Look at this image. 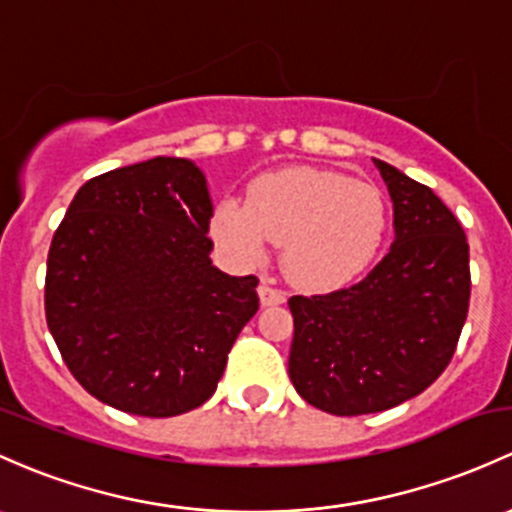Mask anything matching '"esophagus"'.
I'll return each mask as SVG.
<instances>
[{
    "instance_id": "esophagus-1",
    "label": "esophagus",
    "mask_w": 512,
    "mask_h": 512,
    "mask_svg": "<svg viewBox=\"0 0 512 512\" xmlns=\"http://www.w3.org/2000/svg\"><path fill=\"white\" fill-rule=\"evenodd\" d=\"M260 301H262V306L284 304V301H287V294H284V289L274 287L272 282H262L260 284Z\"/></svg>"
}]
</instances>
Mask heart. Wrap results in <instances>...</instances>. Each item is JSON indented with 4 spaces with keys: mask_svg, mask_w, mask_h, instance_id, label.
<instances>
[{
    "mask_svg": "<svg viewBox=\"0 0 512 512\" xmlns=\"http://www.w3.org/2000/svg\"><path fill=\"white\" fill-rule=\"evenodd\" d=\"M211 230L245 262L260 260L267 242L284 245L289 279L326 292L373 265L387 233V206L378 188L341 171L292 166L252 181L245 203H220Z\"/></svg>",
    "mask_w": 512,
    "mask_h": 512,
    "instance_id": "b5f03b06",
    "label": "heart"
}]
</instances>
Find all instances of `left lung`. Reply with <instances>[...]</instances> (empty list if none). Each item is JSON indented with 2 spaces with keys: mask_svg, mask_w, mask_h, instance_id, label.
Wrapping results in <instances>:
<instances>
[{
  "mask_svg": "<svg viewBox=\"0 0 512 512\" xmlns=\"http://www.w3.org/2000/svg\"><path fill=\"white\" fill-rule=\"evenodd\" d=\"M395 206V242L365 279L289 299V378L336 417L390 410L451 363L469 314V242L429 186L375 159Z\"/></svg>",
  "mask_w": 512,
  "mask_h": 512,
  "instance_id": "8db88e82",
  "label": "left lung"
}]
</instances>
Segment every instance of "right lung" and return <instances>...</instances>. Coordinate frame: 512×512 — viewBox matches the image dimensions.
Instances as JSON below:
<instances>
[{
  "instance_id": "right-lung-1",
  "label": "right lung",
  "mask_w": 512,
  "mask_h": 512,
  "mask_svg": "<svg viewBox=\"0 0 512 512\" xmlns=\"http://www.w3.org/2000/svg\"><path fill=\"white\" fill-rule=\"evenodd\" d=\"M213 206L188 159L154 157L85 181L53 233L46 324L68 370L115 410L176 417L218 387L257 277L215 270Z\"/></svg>"
}]
</instances>
